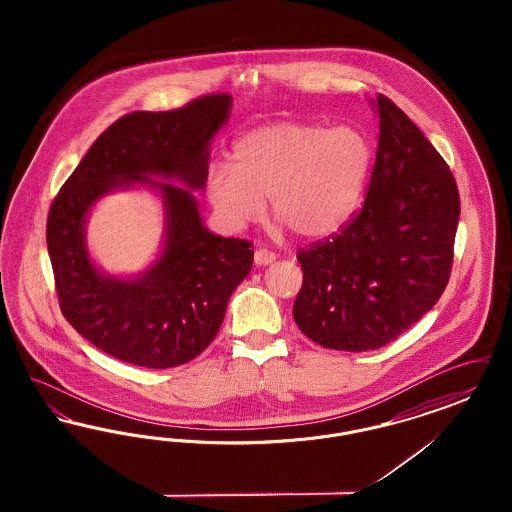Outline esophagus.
Listing matches in <instances>:
<instances>
[{
  "instance_id": "34e87169",
  "label": "esophagus",
  "mask_w": 512,
  "mask_h": 512,
  "mask_svg": "<svg viewBox=\"0 0 512 512\" xmlns=\"http://www.w3.org/2000/svg\"><path fill=\"white\" fill-rule=\"evenodd\" d=\"M274 259H276L274 253H270L267 249H257V251H255V257H253V261H255L257 267H267Z\"/></svg>"
}]
</instances>
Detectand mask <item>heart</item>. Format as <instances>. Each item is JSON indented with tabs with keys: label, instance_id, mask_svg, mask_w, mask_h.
<instances>
[{
	"label": "heart",
	"instance_id": "obj_1",
	"mask_svg": "<svg viewBox=\"0 0 512 512\" xmlns=\"http://www.w3.org/2000/svg\"><path fill=\"white\" fill-rule=\"evenodd\" d=\"M372 167V147L351 126L274 121L245 132L232 165L217 161L205 180L220 224L242 230L270 215L301 240H324L353 217Z\"/></svg>",
	"mask_w": 512,
	"mask_h": 512
}]
</instances>
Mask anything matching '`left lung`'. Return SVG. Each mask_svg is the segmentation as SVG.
Wrapping results in <instances>:
<instances>
[{
	"mask_svg": "<svg viewBox=\"0 0 512 512\" xmlns=\"http://www.w3.org/2000/svg\"><path fill=\"white\" fill-rule=\"evenodd\" d=\"M370 107L380 136L365 205L340 236L297 253L293 320L338 351L397 340L438 303L461 215L457 182L420 128L384 96Z\"/></svg>",
	"mask_w": 512,
	"mask_h": 512,
	"instance_id": "obj_1",
	"label": "left lung"
}]
</instances>
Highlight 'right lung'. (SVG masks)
Here are the masks:
<instances>
[{"label": "right lung", "instance_id": "1", "mask_svg": "<svg viewBox=\"0 0 512 512\" xmlns=\"http://www.w3.org/2000/svg\"><path fill=\"white\" fill-rule=\"evenodd\" d=\"M230 109V96H203L176 111L122 117L53 199L46 240L61 311L119 361L171 368L195 359L215 340L230 295L251 270L253 245L209 232L194 195L205 188L211 140ZM132 187L162 199L164 242L140 275L117 277L91 259L85 224L99 198Z\"/></svg>", "mask_w": 512, "mask_h": 512}]
</instances>
